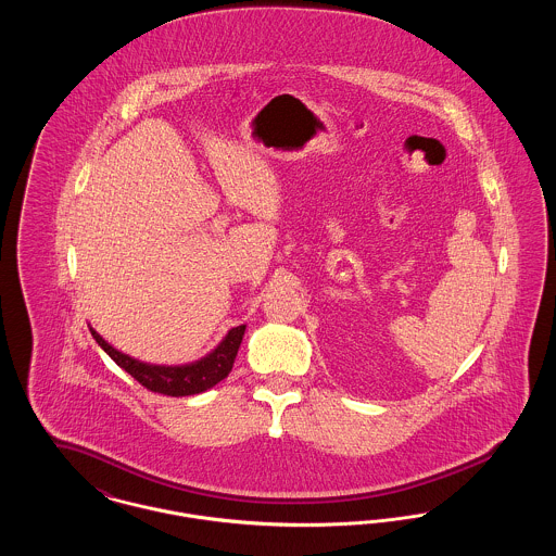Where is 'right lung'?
<instances>
[{"label":"right lung","mask_w":556,"mask_h":556,"mask_svg":"<svg viewBox=\"0 0 556 556\" xmlns=\"http://www.w3.org/2000/svg\"><path fill=\"white\" fill-rule=\"evenodd\" d=\"M89 331L98 345H102V350L106 352L108 356L121 369L127 370L132 379H137L143 388H148L150 392H156V394H164V396L179 397L202 394L231 372L236 356H238L239 344L243 340L245 325L233 327L223 338V342L204 358L189 363V365H177V367L141 363L137 358H131L129 354H123L116 348H112L93 327H89Z\"/></svg>","instance_id":"add662e5"}]
</instances>
